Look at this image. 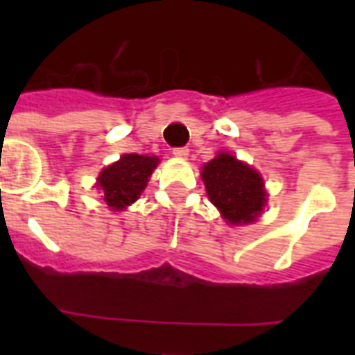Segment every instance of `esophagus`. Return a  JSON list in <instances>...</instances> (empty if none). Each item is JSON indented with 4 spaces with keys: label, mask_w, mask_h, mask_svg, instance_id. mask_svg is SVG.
I'll return each mask as SVG.
<instances>
[{
    "label": "esophagus",
    "mask_w": 355,
    "mask_h": 355,
    "mask_svg": "<svg viewBox=\"0 0 355 355\" xmlns=\"http://www.w3.org/2000/svg\"><path fill=\"white\" fill-rule=\"evenodd\" d=\"M173 155L177 156V158H188L189 149L188 147H175V149H173Z\"/></svg>",
    "instance_id": "1"
}]
</instances>
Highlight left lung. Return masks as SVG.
Wrapping results in <instances>:
<instances>
[{"label": "left lung", "instance_id": "left-lung-1", "mask_svg": "<svg viewBox=\"0 0 355 355\" xmlns=\"http://www.w3.org/2000/svg\"><path fill=\"white\" fill-rule=\"evenodd\" d=\"M200 175L208 197L230 225L256 221L267 202V193L263 180L252 167L221 153L205 164Z\"/></svg>", "mask_w": 355, "mask_h": 355}]
</instances>
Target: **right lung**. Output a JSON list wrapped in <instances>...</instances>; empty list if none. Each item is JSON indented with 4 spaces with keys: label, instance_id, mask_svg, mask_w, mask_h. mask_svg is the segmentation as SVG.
Returning a JSON list of instances; mask_svg holds the SVG:
<instances>
[{
    "label": "right lung",
    "instance_id": "obj_1",
    "mask_svg": "<svg viewBox=\"0 0 355 355\" xmlns=\"http://www.w3.org/2000/svg\"><path fill=\"white\" fill-rule=\"evenodd\" d=\"M158 158L144 155H123L119 162L103 169L97 186L114 211L132 205L147 186L150 173L155 171Z\"/></svg>",
    "mask_w": 355,
    "mask_h": 355
}]
</instances>
